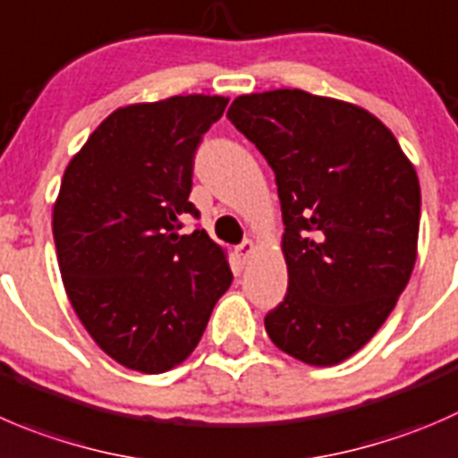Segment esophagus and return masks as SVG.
Here are the masks:
<instances>
[{
  "label": "esophagus",
  "instance_id": "34e87169",
  "mask_svg": "<svg viewBox=\"0 0 458 458\" xmlns=\"http://www.w3.org/2000/svg\"><path fill=\"white\" fill-rule=\"evenodd\" d=\"M234 252H237L239 261H242V264H246V261L250 259L252 255H255V243H252L250 239H248V242H243L242 246H237V248H234Z\"/></svg>",
  "mask_w": 458,
  "mask_h": 458
}]
</instances>
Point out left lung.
Here are the masks:
<instances>
[{"label": "left lung", "instance_id": "8db88e82", "mask_svg": "<svg viewBox=\"0 0 458 458\" xmlns=\"http://www.w3.org/2000/svg\"><path fill=\"white\" fill-rule=\"evenodd\" d=\"M233 125L275 172L288 291L264 318L310 367L360 352L396 306L419 250L420 185L396 136L353 102L275 89L234 98Z\"/></svg>", "mask_w": 458, "mask_h": 458}]
</instances>
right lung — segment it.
I'll list each match as a JSON object with an SVG mask.
<instances>
[{"label":"right lung","mask_w":458,"mask_h":458,"mask_svg":"<svg viewBox=\"0 0 458 458\" xmlns=\"http://www.w3.org/2000/svg\"><path fill=\"white\" fill-rule=\"evenodd\" d=\"M224 96H172L111 111L66 165L53 239L71 306L118 365L163 374L201 340L233 284L228 255L206 230L179 234L201 136Z\"/></svg>","instance_id":"add662e5"}]
</instances>
